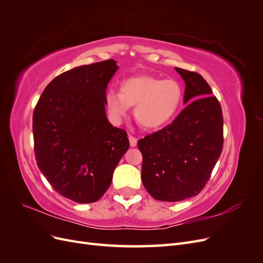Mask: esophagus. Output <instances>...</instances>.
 Segmentation results:
<instances>
[{"label": "esophagus", "mask_w": 263, "mask_h": 263, "mask_svg": "<svg viewBox=\"0 0 263 263\" xmlns=\"http://www.w3.org/2000/svg\"><path fill=\"white\" fill-rule=\"evenodd\" d=\"M128 139H129V145H130V147H135L137 145V139L135 138V137H133V136H128Z\"/></svg>", "instance_id": "esophagus-1"}]
</instances>
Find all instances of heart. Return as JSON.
I'll return each instance as SVG.
<instances>
[{"label":"heart","instance_id":"b5f03b06","mask_svg":"<svg viewBox=\"0 0 263 263\" xmlns=\"http://www.w3.org/2000/svg\"><path fill=\"white\" fill-rule=\"evenodd\" d=\"M183 97L182 86L176 80H162L151 76L126 79L121 92L109 89L105 93L108 115L115 124L122 123L135 106L136 121L145 128L155 129L168 123L176 115Z\"/></svg>","mask_w":263,"mask_h":263}]
</instances>
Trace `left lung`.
Masks as SVG:
<instances>
[{"mask_svg":"<svg viewBox=\"0 0 263 263\" xmlns=\"http://www.w3.org/2000/svg\"><path fill=\"white\" fill-rule=\"evenodd\" d=\"M176 71L185 82V108L170 125L137 144L142 155V184L162 202H179L200 193L222 149L224 121L211 86L196 72Z\"/></svg>","mask_w":263,"mask_h":263,"instance_id":"left-lung-1","label":"left lung"}]
</instances>
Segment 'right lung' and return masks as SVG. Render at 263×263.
<instances>
[{"mask_svg":"<svg viewBox=\"0 0 263 263\" xmlns=\"http://www.w3.org/2000/svg\"><path fill=\"white\" fill-rule=\"evenodd\" d=\"M115 60L76 67L46 86L33 115L37 165L59 194L99 201L129 148L127 133L108 122L105 93Z\"/></svg>","mask_w":263,"mask_h":263,"instance_id":"obj_1","label":"right lung"}]
</instances>
